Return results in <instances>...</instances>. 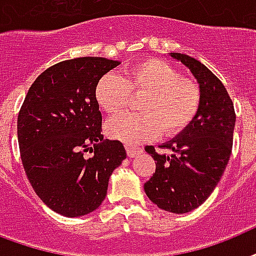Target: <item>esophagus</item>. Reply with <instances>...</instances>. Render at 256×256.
Masks as SVG:
<instances>
[{
  "label": "esophagus",
  "mask_w": 256,
  "mask_h": 256,
  "mask_svg": "<svg viewBox=\"0 0 256 256\" xmlns=\"http://www.w3.org/2000/svg\"><path fill=\"white\" fill-rule=\"evenodd\" d=\"M142 152V148H140V146H126V154H128L130 158H136V156L140 155Z\"/></svg>",
  "instance_id": "obj_1"
}]
</instances>
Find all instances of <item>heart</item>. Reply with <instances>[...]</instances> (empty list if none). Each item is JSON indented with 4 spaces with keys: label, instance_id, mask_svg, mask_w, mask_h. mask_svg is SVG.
<instances>
[{
    "label": "heart",
    "instance_id": "1",
    "mask_svg": "<svg viewBox=\"0 0 256 256\" xmlns=\"http://www.w3.org/2000/svg\"><path fill=\"white\" fill-rule=\"evenodd\" d=\"M130 93L142 94V114H122L106 122V134L124 142H138L164 134L174 136L190 126L199 110L200 93L190 78L179 77L174 66L159 58H146L126 69L122 77L106 73L94 86L101 110L118 114L128 106Z\"/></svg>",
    "mask_w": 256,
    "mask_h": 256
}]
</instances>
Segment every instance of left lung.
Wrapping results in <instances>:
<instances>
[{
    "label": "left lung",
    "instance_id": "8db88e82",
    "mask_svg": "<svg viewBox=\"0 0 256 256\" xmlns=\"http://www.w3.org/2000/svg\"><path fill=\"white\" fill-rule=\"evenodd\" d=\"M187 66L199 84L200 104L190 126L160 148L172 150L160 155L154 146L146 150L156 163V171L144 184L152 203L172 214H186L199 207L219 183L232 150L235 110L222 81L194 57L171 53Z\"/></svg>",
    "mask_w": 256,
    "mask_h": 256
}]
</instances>
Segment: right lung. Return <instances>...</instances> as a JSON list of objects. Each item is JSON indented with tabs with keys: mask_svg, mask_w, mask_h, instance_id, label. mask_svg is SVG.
I'll list each match as a JSON object with an SVG mask.
<instances>
[{
	"mask_svg": "<svg viewBox=\"0 0 256 256\" xmlns=\"http://www.w3.org/2000/svg\"><path fill=\"white\" fill-rule=\"evenodd\" d=\"M118 65L104 57L61 61L36 78L20 110L17 136L25 174L40 199L64 216L98 208L112 172L126 158L122 142L101 134L94 98L97 81Z\"/></svg>",
	"mask_w": 256,
	"mask_h": 256,
	"instance_id": "obj_1",
	"label": "right lung"
}]
</instances>
